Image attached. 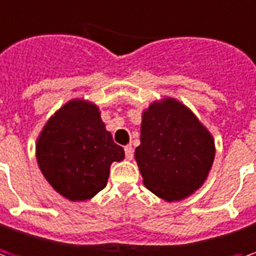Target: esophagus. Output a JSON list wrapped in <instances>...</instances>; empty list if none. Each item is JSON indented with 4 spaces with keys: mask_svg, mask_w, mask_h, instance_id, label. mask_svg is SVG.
Wrapping results in <instances>:
<instances>
[{
    "mask_svg": "<svg viewBox=\"0 0 256 256\" xmlns=\"http://www.w3.org/2000/svg\"><path fill=\"white\" fill-rule=\"evenodd\" d=\"M124 156H126L128 160H132V159H133V148H132V146H126V148H124Z\"/></svg>",
    "mask_w": 256,
    "mask_h": 256,
    "instance_id": "esophagus-1",
    "label": "esophagus"
}]
</instances>
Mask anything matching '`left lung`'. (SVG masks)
Segmentation results:
<instances>
[{
    "label": "left lung",
    "mask_w": 256,
    "mask_h": 256,
    "mask_svg": "<svg viewBox=\"0 0 256 256\" xmlns=\"http://www.w3.org/2000/svg\"><path fill=\"white\" fill-rule=\"evenodd\" d=\"M134 158L150 192L173 202L199 189L215 159L210 133L182 103L164 98L143 112Z\"/></svg>",
    "instance_id": "1"
}]
</instances>
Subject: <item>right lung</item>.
<instances>
[{"mask_svg":"<svg viewBox=\"0 0 256 256\" xmlns=\"http://www.w3.org/2000/svg\"><path fill=\"white\" fill-rule=\"evenodd\" d=\"M37 162L48 184L70 200L104 189L110 164L124 159L96 104L72 100L51 117L37 140Z\"/></svg>","mask_w":256,"mask_h":256,"instance_id":"obj_1","label":"right lung"}]
</instances>
